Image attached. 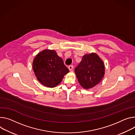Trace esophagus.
I'll return each instance as SVG.
<instances>
[{
	"label": "esophagus",
	"mask_w": 135,
	"mask_h": 135,
	"mask_svg": "<svg viewBox=\"0 0 135 135\" xmlns=\"http://www.w3.org/2000/svg\"><path fill=\"white\" fill-rule=\"evenodd\" d=\"M73 67H74L73 65H70L68 66V69L69 70H72V69H73Z\"/></svg>",
	"instance_id": "1"
}]
</instances>
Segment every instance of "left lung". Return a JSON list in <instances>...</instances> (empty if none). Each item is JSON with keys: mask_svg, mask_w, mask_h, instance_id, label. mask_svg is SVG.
<instances>
[{"mask_svg": "<svg viewBox=\"0 0 135 135\" xmlns=\"http://www.w3.org/2000/svg\"><path fill=\"white\" fill-rule=\"evenodd\" d=\"M75 73L81 86L89 89L97 84L103 78L104 65L96 54L84 55L75 68Z\"/></svg>", "mask_w": 135, "mask_h": 135, "instance_id": "left-lung-1", "label": "left lung"}]
</instances>
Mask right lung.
Masks as SVG:
<instances>
[{"label": "right lung", "instance_id": "1", "mask_svg": "<svg viewBox=\"0 0 135 135\" xmlns=\"http://www.w3.org/2000/svg\"><path fill=\"white\" fill-rule=\"evenodd\" d=\"M33 68L37 79L47 87L56 86L69 71L54 50H46L34 58Z\"/></svg>", "mask_w": 135, "mask_h": 135}]
</instances>
